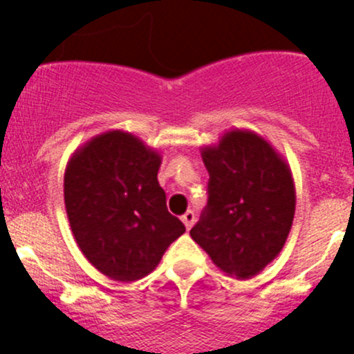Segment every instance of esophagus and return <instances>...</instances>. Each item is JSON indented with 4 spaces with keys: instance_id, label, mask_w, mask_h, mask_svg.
<instances>
[{
    "instance_id": "obj_1",
    "label": "esophagus",
    "mask_w": 354,
    "mask_h": 354,
    "mask_svg": "<svg viewBox=\"0 0 354 354\" xmlns=\"http://www.w3.org/2000/svg\"><path fill=\"white\" fill-rule=\"evenodd\" d=\"M181 222L185 223L187 230H190V229H192L194 222H196V213H194V211H187V213H185L183 216H181Z\"/></svg>"
}]
</instances>
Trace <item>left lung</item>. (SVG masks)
Listing matches in <instances>:
<instances>
[{"mask_svg": "<svg viewBox=\"0 0 354 354\" xmlns=\"http://www.w3.org/2000/svg\"><path fill=\"white\" fill-rule=\"evenodd\" d=\"M201 155L209 196L190 236L218 269L250 279L279 255L292 229V171L272 145L246 129L225 132Z\"/></svg>", "mask_w": 354, "mask_h": 354, "instance_id": "1", "label": "left lung"}]
</instances>
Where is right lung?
<instances>
[{
  "label": "right lung",
  "mask_w": 354,
  "mask_h": 354,
  "mask_svg": "<svg viewBox=\"0 0 354 354\" xmlns=\"http://www.w3.org/2000/svg\"><path fill=\"white\" fill-rule=\"evenodd\" d=\"M162 157L140 138L108 131L78 148L64 173V204L85 259L115 281L150 274L185 225L167 211Z\"/></svg>",
  "instance_id": "obj_1"
}]
</instances>
